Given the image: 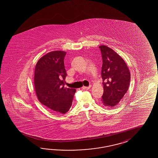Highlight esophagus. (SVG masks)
Masks as SVG:
<instances>
[{"label": "esophagus", "instance_id": "34e87169", "mask_svg": "<svg viewBox=\"0 0 158 158\" xmlns=\"http://www.w3.org/2000/svg\"><path fill=\"white\" fill-rule=\"evenodd\" d=\"M91 86H88V87H86V86H83L82 87V89H84V90H89V89H90Z\"/></svg>", "mask_w": 158, "mask_h": 158}]
</instances>
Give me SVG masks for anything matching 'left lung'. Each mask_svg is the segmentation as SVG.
Wrapping results in <instances>:
<instances>
[{
	"instance_id": "obj_1",
	"label": "left lung",
	"mask_w": 158,
	"mask_h": 158,
	"mask_svg": "<svg viewBox=\"0 0 158 158\" xmlns=\"http://www.w3.org/2000/svg\"><path fill=\"white\" fill-rule=\"evenodd\" d=\"M99 48L102 58L101 77L104 93L102 104L105 107L114 108L128 90L130 72L123 59L114 50L105 45Z\"/></svg>"
}]
</instances>
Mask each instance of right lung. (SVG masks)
Wrapping results in <instances>:
<instances>
[{
	"mask_svg": "<svg viewBox=\"0 0 158 158\" xmlns=\"http://www.w3.org/2000/svg\"><path fill=\"white\" fill-rule=\"evenodd\" d=\"M65 55L64 51L47 53L39 60L35 68L34 85L39 101L56 114H64L69 110L76 92L75 89L64 87Z\"/></svg>",
	"mask_w": 158,
	"mask_h": 158,
	"instance_id": "right-lung-1",
	"label": "right lung"
}]
</instances>
